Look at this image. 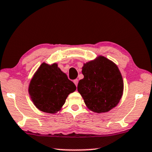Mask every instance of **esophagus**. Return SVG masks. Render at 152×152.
I'll list each match as a JSON object with an SVG mask.
<instances>
[{
    "label": "esophagus",
    "instance_id": "1",
    "mask_svg": "<svg viewBox=\"0 0 152 152\" xmlns=\"http://www.w3.org/2000/svg\"><path fill=\"white\" fill-rule=\"evenodd\" d=\"M74 83L75 85H76V86H78V79L74 80Z\"/></svg>",
    "mask_w": 152,
    "mask_h": 152
}]
</instances>
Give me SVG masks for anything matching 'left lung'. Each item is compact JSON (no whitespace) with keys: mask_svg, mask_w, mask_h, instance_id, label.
<instances>
[{"mask_svg":"<svg viewBox=\"0 0 152 152\" xmlns=\"http://www.w3.org/2000/svg\"><path fill=\"white\" fill-rule=\"evenodd\" d=\"M84 78L78 84V91L86 105L96 113L110 111L118 104L124 92V80L116 64L105 57L83 64Z\"/></svg>","mask_w":152,"mask_h":152,"instance_id":"8db88e82","label":"left lung"}]
</instances>
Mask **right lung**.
<instances>
[{
    "label": "right lung",
    "instance_id": "right-lung-1",
    "mask_svg": "<svg viewBox=\"0 0 152 152\" xmlns=\"http://www.w3.org/2000/svg\"><path fill=\"white\" fill-rule=\"evenodd\" d=\"M76 89L72 80L57 66L43 62L34 74L28 86V93L34 105L49 114L62 109L70 93Z\"/></svg>",
    "mask_w": 152,
    "mask_h": 152
}]
</instances>
